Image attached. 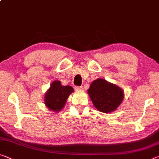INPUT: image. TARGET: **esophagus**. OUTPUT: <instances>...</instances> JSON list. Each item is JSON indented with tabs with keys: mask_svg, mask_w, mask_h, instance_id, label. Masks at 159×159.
<instances>
[{
	"mask_svg": "<svg viewBox=\"0 0 159 159\" xmlns=\"http://www.w3.org/2000/svg\"><path fill=\"white\" fill-rule=\"evenodd\" d=\"M75 89L77 90V91H81V90L84 89V87H83L82 86H76V87H75Z\"/></svg>",
	"mask_w": 159,
	"mask_h": 159,
	"instance_id": "34e87169",
	"label": "esophagus"
}]
</instances>
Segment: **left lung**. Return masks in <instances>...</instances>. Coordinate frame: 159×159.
<instances>
[{"label":"left lung","instance_id":"obj_1","mask_svg":"<svg viewBox=\"0 0 159 159\" xmlns=\"http://www.w3.org/2000/svg\"><path fill=\"white\" fill-rule=\"evenodd\" d=\"M88 94L94 107L104 113L115 110L124 98V92L121 88L103 79L92 82Z\"/></svg>","mask_w":159,"mask_h":159}]
</instances>
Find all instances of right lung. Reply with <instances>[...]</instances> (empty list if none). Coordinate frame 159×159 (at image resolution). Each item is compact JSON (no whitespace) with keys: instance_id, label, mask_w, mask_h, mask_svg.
<instances>
[{"instance_id":"right-lung-1","label":"right lung","mask_w":159,"mask_h":159,"mask_svg":"<svg viewBox=\"0 0 159 159\" xmlns=\"http://www.w3.org/2000/svg\"><path fill=\"white\" fill-rule=\"evenodd\" d=\"M72 92L71 86H62L60 81H54L45 94V104L50 110L59 111Z\"/></svg>"}]
</instances>
